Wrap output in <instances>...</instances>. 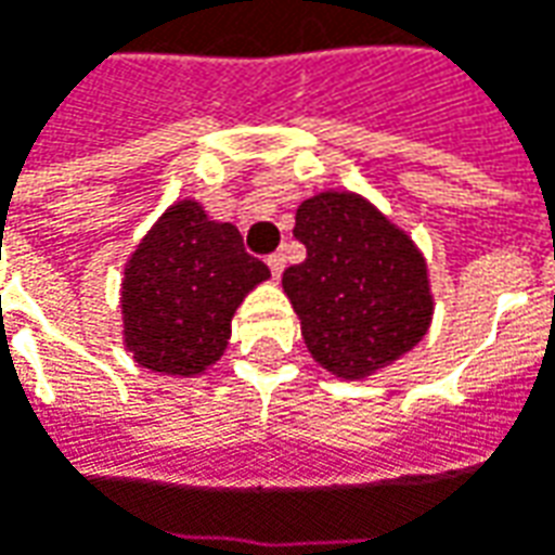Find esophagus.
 Returning a JSON list of instances; mask_svg holds the SVG:
<instances>
[{
    "label": "esophagus",
    "instance_id": "34e87169",
    "mask_svg": "<svg viewBox=\"0 0 555 555\" xmlns=\"http://www.w3.org/2000/svg\"><path fill=\"white\" fill-rule=\"evenodd\" d=\"M267 267H270L273 279H279V276H282V270H285V255H282V251L270 255V258H267Z\"/></svg>",
    "mask_w": 555,
    "mask_h": 555
}]
</instances>
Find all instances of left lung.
Returning a JSON list of instances; mask_svg holds the SVG:
<instances>
[{"mask_svg": "<svg viewBox=\"0 0 555 555\" xmlns=\"http://www.w3.org/2000/svg\"><path fill=\"white\" fill-rule=\"evenodd\" d=\"M304 263L282 273L309 356L340 379H364L428 334L435 297L416 243L349 191H322L294 215Z\"/></svg>", "mask_w": 555, "mask_h": 555, "instance_id": "obj_1", "label": "left lung"}]
</instances>
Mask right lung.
I'll list each match as a JSON object with an SVG mask.
<instances>
[{
  "label": "right lung",
  "instance_id": "obj_1",
  "mask_svg": "<svg viewBox=\"0 0 555 555\" xmlns=\"http://www.w3.org/2000/svg\"><path fill=\"white\" fill-rule=\"evenodd\" d=\"M263 279L270 270L243 248L240 230L179 199L124 267V346L145 371L199 376L224 356L233 312Z\"/></svg>",
  "mask_w": 555,
  "mask_h": 555
}]
</instances>
